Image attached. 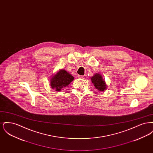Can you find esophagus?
<instances>
[{"label": "esophagus", "instance_id": "obj_1", "mask_svg": "<svg viewBox=\"0 0 153 153\" xmlns=\"http://www.w3.org/2000/svg\"><path fill=\"white\" fill-rule=\"evenodd\" d=\"M78 78L79 79H84V76H81V75H78Z\"/></svg>", "mask_w": 153, "mask_h": 153}]
</instances>
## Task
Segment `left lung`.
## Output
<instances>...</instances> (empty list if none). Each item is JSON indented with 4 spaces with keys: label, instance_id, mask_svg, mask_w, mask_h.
<instances>
[{
    "label": "left lung",
    "instance_id": "left-lung-1",
    "mask_svg": "<svg viewBox=\"0 0 153 153\" xmlns=\"http://www.w3.org/2000/svg\"><path fill=\"white\" fill-rule=\"evenodd\" d=\"M91 80L95 87L98 91H104L107 89L106 82L100 74L96 73L92 77H91Z\"/></svg>",
    "mask_w": 153,
    "mask_h": 153
}]
</instances>
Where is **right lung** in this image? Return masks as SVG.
<instances>
[{
    "label": "right lung",
    "mask_w": 153,
    "mask_h": 153,
    "mask_svg": "<svg viewBox=\"0 0 153 153\" xmlns=\"http://www.w3.org/2000/svg\"><path fill=\"white\" fill-rule=\"evenodd\" d=\"M74 80V77L64 69H59L50 79V85L51 89L60 91L65 88Z\"/></svg>",
    "instance_id": "right-lung-1"
}]
</instances>
